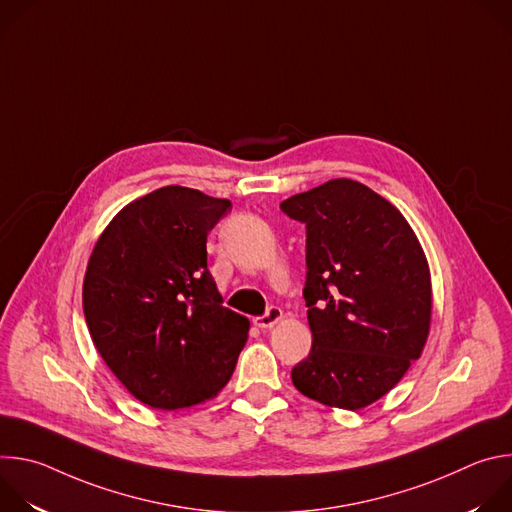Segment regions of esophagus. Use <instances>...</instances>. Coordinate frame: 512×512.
Here are the masks:
<instances>
[{
    "mask_svg": "<svg viewBox=\"0 0 512 512\" xmlns=\"http://www.w3.org/2000/svg\"><path fill=\"white\" fill-rule=\"evenodd\" d=\"M281 318H283V312L279 310V308H269L267 310V314L265 316H259V318H255L253 320V324L257 326V328H261V330H267V328H273L275 324H279L281 322Z\"/></svg>",
    "mask_w": 512,
    "mask_h": 512,
    "instance_id": "1",
    "label": "esophagus"
}]
</instances>
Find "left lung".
I'll return each mask as SVG.
<instances>
[{"label": "left lung", "mask_w": 512, "mask_h": 512, "mask_svg": "<svg viewBox=\"0 0 512 512\" xmlns=\"http://www.w3.org/2000/svg\"><path fill=\"white\" fill-rule=\"evenodd\" d=\"M281 210L308 229L312 350L291 381L322 405L369 407L425 348L433 302L423 247L401 210L356 180H328Z\"/></svg>", "instance_id": "left-lung-1"}]
</instances>
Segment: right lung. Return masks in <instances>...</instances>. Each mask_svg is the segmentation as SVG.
Returning <instances> with one entry per match:
<instances>
[{"label":"right lung","instance_id":"add662e5","mask_svg":"<svg viewBox=\"0 0 512 512\" xmlns=\"http://www.w3.org/2000/svg\"><path fill=\"white\" fill-rule=\"evenodd\" d=\"M231 200L164 186L123 206L101 233L83 281L89 334L141 403L174 411L229 383L249 320L223 306L206 237Z\"/></svg>","mask_w":512,"mask_h":512}]
</instances>
